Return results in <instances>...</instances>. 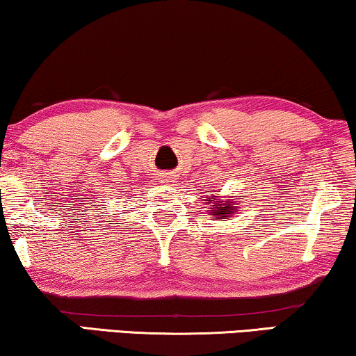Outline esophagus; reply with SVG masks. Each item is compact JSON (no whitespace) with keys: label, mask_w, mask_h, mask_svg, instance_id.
<instances>
[{"label":"esophagus","mask_w":356,"mask_h":356,"mask_svg":"<svg viewBox=\"0 0 356 356\" xmlns=\"http://www.w3.org/2000/svg\"><path fill=\"white\" fill-rule=\"evenodd\" d=\"M170 178H172V177H163V179H162V181H168V179Z\"/></svg>","instance_id":"obj_1"}]
</instances>
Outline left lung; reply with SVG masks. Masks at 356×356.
<instances>
[{
  "label": "left lung",
  "mask_w": 356,
  "mask_h": 356,
  "mask_svg": "<svg viewBox=\"0 0 356 356\" xmlns=\"http://www.w3.org/2000/svg\"><path fill=\"white\" fill-rule=\"evenodd\" d=\"M218 189L213 194H207L206 196V206H209V217H212L213 220H223V218H230L236 216V212L240 211V204L233 197H225L222 201L220 194H217Z\"/></svg>",
  "instance_id": "1"
}]
</instances>
